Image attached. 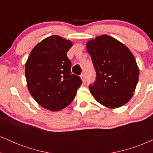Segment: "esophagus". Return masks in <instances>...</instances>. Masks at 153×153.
<instances>
[{
	"instance_id": "1",
	"label": "esophagus",
	"mask_w": 153,
	"mask_h": 153,
	"mask_svg": "<svg viewBox=\"0 0 153 153\" xmlns=\"http://www.w3.org/2000/svg\"><path fill=\"white\" fill-rule=\"evenodd\" d=\"M80 78H81V79H82V82H83V83H85V81H86V78H85V74H82L81 75H80Z\"/></svg>"
}]
</instances>
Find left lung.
Here are the masks:
<instances>
[{
  "label": "left lung",
  "mask_w": 153,
  "mask_h": 153,
  "mask_svg": "<svg viewBox=\"0 0 153 153\" xmlns=\"http://www.w3.org/2000/svg\"><path fill=\"white\" fill-rule=\"evenodd\" d=\"M96 71V79L90 85L95 99L108 108L126 104L131 99L139 79V68L127 46L104 34L86 43Z\"/></svg>",
  "instance_id": "1"
}]
</instances>
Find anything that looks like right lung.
Wrapping results in <instances>:
<instances>
[{"mask_svg":"<svg viewBox=\"0 0 153 153\" xmlns=\"http://www.w3.org/2000/svg\"><path fill=\"white\" fill-rule=\"evenodd\" d=\"M72 46L70 40L57 35L49 36L33 48L26 62L29 93L40 106L52 111L68 106L82 84L80 77L71 74L67 52Z\"/></svg>","mask_w":153,"mask_h":153,"instance_id":"1","label":"right lung"}]
</instances>
